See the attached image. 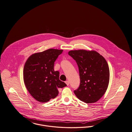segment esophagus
<instances>
[{"mask_svg": "<svg viewBox=\"0 0 132 132\" xmlns=\"http://www.w3.org/2000/svg\"><path fill=\"white\" fill-rule=\"evenodd\" d=\"M65 84H67V86H69V84H70V83H69V81L68 80L65 81Z\"/></svg>", "mask_w": 132, "mask_h": 132, "instance_id": "esophagus-1", "label": "esophagus"}]
</instances>
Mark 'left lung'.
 Wrapping results in <instances>:
<instances>
[{"instance_id":"obj_1","label":"left lung","mask_w":132,"mask_h":132,"mask_svg":"<svg viewBox=\"0 0 132 132\" xmlns=\"http://www.w3.org/2000/svg\"><path fill=\"white\" fill-rule=\"evenodd\" d=\"M68 54L79 70L80 82L75 94L86 103L96 102L105 94L109 83L110 70L105 59L94 51H70Z\"/></svg>"}]
</instances>
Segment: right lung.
Segmentation results:
<instances>
[{
    "label": "right lung",
    "mask_w": 132,
    "mask_h": 132,
    "mask_svg": "<svg viewBox=\"0 0 132 132\" xmlns=\"http://www.w3.org/2000/svg\"><path fill=\"white\" fill-rule=\"evenodd\" d=\"M62 52L50 48L31 55L26 62L24 82L30 94L39 102L55 98L59 94L58 88L67 86L59 79L60 72L54 70V62Z\"/></svg>",
    "instance_id": "add662e5"
}]
</instances>
